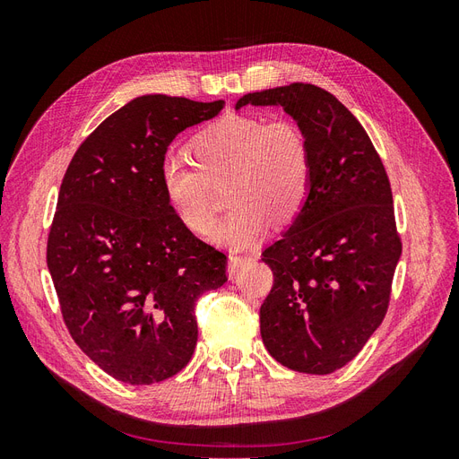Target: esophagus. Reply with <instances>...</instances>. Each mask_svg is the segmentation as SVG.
Segmentation results:
<instances>
[{
    "label": "esophagus",
    "mask_w": 459,
    "mask_h": 459,
    "mask_svg": "<svg viewBox=\"0 0 459 459\" xmlns=\"http://www.w3.org/2000/svg\"><path fill=\"white\" fill-rule=\"evenodd\" d=\"M248 262H251V258H247V256H230L228 258V275L235 277L239 273L241 268L247 266Z\"/></svg>",
    "instance_id": "34e87169"
}]
</instances>
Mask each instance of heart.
<instances>
[{"instance_id":"heart-1","label":"heart","mask_w":459,"mask_h":459,"mask_svg":"<svg viewBox=\"0 0 459 459\" xmlns=\"http://www.w3.org/2000/svg\"><path fill=\"white\" fill-rule=\"evenodd\" d=\"M191 152H169L160 162V187L174 214L193 233L214 220L212 184L230 178L231 211L211 231L221 247L243 251L277 226L293 221L308 201L312 155L307 135L289 118L228 115L193 137Z\"/></svg>"}]
</instances>
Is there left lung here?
Masks as SVG:
<instances>
[{"instance_id": "left-lung-1", "label": "left lung", "mask_w": 459, "mask_h": 459, "mask_svg": "<svg viewBox=\"0 0 459 459\" xmlns=\"http://www.w3.org/2000/svg\"><path fill=\"white\" fill-rule=\"evenodd\" d=\"M281 107L304 132L312 187L302 212L262 253L273 287L260 335L281 366L327 375L349 364L383 322L402 255L393 191L362 124L329 91L295 82L235 105Z\"/></svg>"}]
</instances>
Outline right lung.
Listing matches in <instances>:
<instances>
[{"mask_svg":"<svg viewBox=\"0 0 459 459\" xmlns=\"http://www.w3.org/2000/svg\"><path fill=\"white\" fill-rule=\"evenodd\" d=\"M221 108L135 97L86 137L63 178L48 268L73 339L122 383L182 371L197 344V299L228 281L226 255L178 220L160 187L174 137Z\"/></svg>","mask_w":459,"mask_h":459,"instance_id":"add662e5","label":"right lung"}]
</instances>
